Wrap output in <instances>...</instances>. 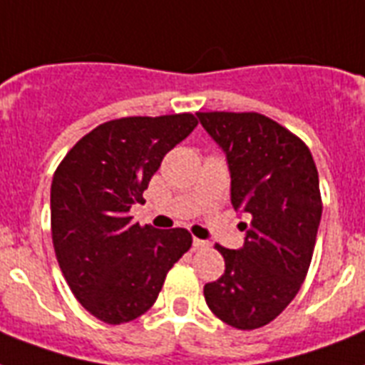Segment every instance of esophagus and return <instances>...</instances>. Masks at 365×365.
I'll return each instance as SVG.
<instances>
[{
	"label": "esophagus",
	"instance_id": "34e87169",
	"mask_svg": "<svg viewBox=\"0 0 365 365\" xmlns=\"http://www.w3.org/2000/svg\"><path fill=\"white\" fill-rule=\"evenodd\" d=\"M193 248L205 250V248H208V242H206V240H200V239H193Z\"/></svg>",
	"mask_w": 365,
	"mask_h": 365
}]
</instances>
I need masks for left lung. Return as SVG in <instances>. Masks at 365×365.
<instances>
[{
  "instance_id": "left-lung-1",
  "label": "left lung",
  "mask_w": 365,
  "mask_h": 365,
  "mask_svg": "<svg viewBox=\"0 0 365 365\" xmlns=\"http://www.w3.org/2000/svg\"><path fill=\"white\" fill-rule=\"evenodd\" d=\"M223 149L231 174V205L250 223L242 248L216 244L225 272L205 286L220 320L237 329L272 322L292 303L311 265L322 199L312 155L299 138L261 113H197Z\"/></svg>"
}]
</instances>
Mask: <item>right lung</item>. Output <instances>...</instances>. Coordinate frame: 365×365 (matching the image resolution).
<instances>
[{"instance_id":"add662e5","label":"right lung","mask_w":365,"mask_h":365,"mask_svg":"<svg viewBox=\"0 0 365 365\" xmlns=\"http://www.w3.org/2000/svg\"><path fill=\"white\" fill-rule=\"evenodd\" d=\"M197 125L191 113L113 119L83 136L54 172V254L77 301L102 322L149 311L166 272L191 248L187 229L140 227L128 212Z\"/></svg>"}]
</instances>
